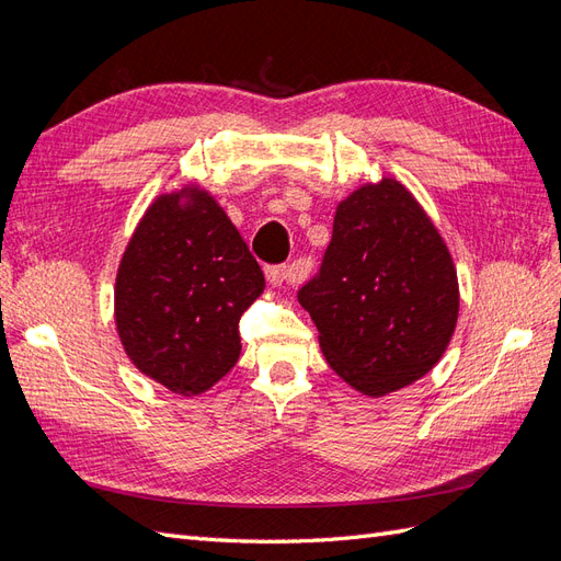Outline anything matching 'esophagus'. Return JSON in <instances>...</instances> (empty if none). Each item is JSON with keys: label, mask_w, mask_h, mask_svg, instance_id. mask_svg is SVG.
Returning <instances> with one entry per match:
<instances>
[{"label": "esophagus", "mask_w": 561, "mask_h": 561, "mask_svg": "<svg viewBox=\"0 0 561 561\" xmlns=\"http://www.w3.org/2000/svg\"><path fill=\"white\" fill-rule=\"evenodd\" d=\"M266 280H268V285H274V287H278L283 283H297V280H301V271L295 264H290V266H287V264L268 266L266 268Z\"/></svg>", "instance_id": "obj_1"}]
</instances>
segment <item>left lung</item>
<instances>
[{
    "label": "left lung",
    "mask_w": 561,
    "mask_h": 561,
    "mask_svg": "<svg viewBox=\"0 0 561 561\" xmlns=\"http://www.w3.org/2000/svg\"><path fill=\"white\" fill-rule=\"evenodd\" d=\"M297 299L316 322L328 365L369 398L428 375L458 318L451 254L393 178L339 203L320 271Z\"/></svg>",
    "instance_id": "1"
}]
</instances>
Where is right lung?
<instances>
[{
  "label": "right lung",
  "instance_id": "right-lung-1",
  "mask_svg": "<svg viewBox=\"0 0 561 561\" xmlns=\"http://www.w3.org/2000/svg\"><path fill=\"white\" fill-rule=\"evenodd\" d=\"M264 274L219 203L196 184L161 194L116 271L114 320L142 375L198 396L241 355L239 320Z\"/></svg>",
  "mask_w": 561,
  "mask_h": 561
}]
</instances>
